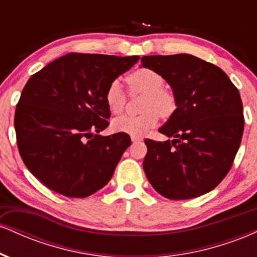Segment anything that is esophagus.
<instances>
[{"label":"esophagus","instance_id":"esophagus-1","mask_svg":"<svg viewBox=\"0 0 257 257\" xmlns=\"http://www.w3.org/2000/svg\"><path fill=\"white\" fill-rule=\"evenodd\" d=\"M132 141H133V143H141V141H143V138H140V137H132Z\"/></svg>","mask_w":257,"mask_h":257}]
</instances>
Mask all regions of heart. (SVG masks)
Wrapping results in <instances>:
<instances>
[{"label":"heart","mask_w":257,"mask_h":257,"mask_svg":"<svg viewBox=\"0 0 257 257\" xmlns=\"http://www.w3.org/2000/svg\"><path fill=\"white\" fill-rule=\"evenodd\" d=\"M131 94L145 95L144 113L140 116H122L113 120L114 131L132 137H140L155 128L159 117L169 119L178 110V96L172 89L164 87L166 79L156 70L140 67L125 78ZM105 102L111 113L119 114L126 104V95L118 81H112L105 90Z\"/></svg>","instance_id":"b5f03b06"}]
</instances>
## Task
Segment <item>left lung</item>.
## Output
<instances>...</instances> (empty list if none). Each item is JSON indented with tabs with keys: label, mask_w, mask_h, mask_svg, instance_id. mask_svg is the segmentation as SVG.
I'll return each instance as SVG.
<instances>
[{
	"label": "left lung",
	"mask_w": 257,
	"mask_h": 257,
	"mask_svg": "<svg viewBox=\"0 0 257 257\" xmlns=\"http://www.w3.org/2000/svg\"><path fill=\"white\" fill-rule=\"evenodd\" d=\"M178 96V110L159 129L173 140L145 139L144 170L168 199L196 198L225 179L240 146L243 104L237 87L220 67L190 54L149 55Z\"/></svg>",
	"instance_id": "8db88e82"
}]
</instances>
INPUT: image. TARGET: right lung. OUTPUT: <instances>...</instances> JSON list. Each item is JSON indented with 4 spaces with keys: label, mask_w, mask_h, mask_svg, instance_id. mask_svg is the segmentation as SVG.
I'll list each match as a JSON object with an SVG mask.
<instances>
[{
    "label": "right lung",
    "mask_w": 257,
    "mask_h": 257,
    "mask_svg": "<svg viewBox=\"0 0 257 257\" xmlns=\"http://www.w3.org/2000/svg\"><path fill=\"white\" fill-rule=\"evenodd\" d=\"M138 60L69 53L29 78L14 116L18 150L49 190L84 198L110 181L132 141L125 133L99 135L111 116L105 90Z\"/></svg>",
    "instance_id": "1"
}]
</instances>
